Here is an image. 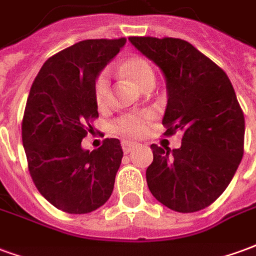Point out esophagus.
<instances>
[{"mask_svg":"<svg viewBox=\"0 0 256 256\" xmlns=\"http://www.w3.org/2000/svg\"><path fill=\"white\" fill-rule=\"evenodd\" d=\"M137 146L136 142H130V141H122V150L124 154H128V152H132Z\"/></svg>","mask_w":256,"mask_h":256,"instance_id":"obj_1","label":"esophagus"}]
</instances>
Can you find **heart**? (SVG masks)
<instances>
[{
	"label": "heart",
	"instance_id": "obj_1",
	"mask_svg": "<svg viewBox=\"0 0 256 256\" xmlns=\"http://www.w3.org/2000/svg\"><path fill=\"white\" fill-rule=\"evenodd\" d=\"M119 71L124 76L132 79L141 89H145L155 82L154 68L150 62L138 53H132L123 58L119 66ZM93 96H94L96 106L100 110H106L110 106L112 92L111 82L106 72H101L96 78L94 84H93ZM154 119H155V115L150 111L128 112L114 123V130L128 138H138L146 133Z\"/></svg>",
	"mask_w": 256,
	"mask_h": 256
}]
</instances>
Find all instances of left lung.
<instances>
[{
  "label": "left lung",
  "instance_id": "left-lung-1",
  "mask_svg": "<svg viewBox=\"0 0 256 256\" xmlns=\"http://www.w3.org/2000/svg\"><path fill=\"white\" fill-rule=\"evenodd\" d=\"M128 40L166 76L163 136L182 133L178 150L150 145L148 188L156 200L178 212L206 208L228 188L244 154V114L230 79L184 40Z\"/></svg>",
  "mask_w": 256,
  "mask_h": 256
}]
</instances>
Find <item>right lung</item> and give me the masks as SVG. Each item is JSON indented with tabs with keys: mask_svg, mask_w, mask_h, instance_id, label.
<instances>
[{
	"mask_svg": "<svg viewBox=\"0 0 256 256\" xmlns=\"http://www.w3.org/2000/svg\"><path fill=\"white\" fill-rule=\"evenodd\" d=\"M126 38L86 40L53 54L34 79L22 140L28 172L48 202L68 214H88L111 196L123 150L118 138L82 150L98 118L93 84Z\"/></svg>",
	"mask_w": 256,
	"mask_h": 256,
	"instance_id": "right-lung-1",
	"label": "right lung"
}]
</instances>
